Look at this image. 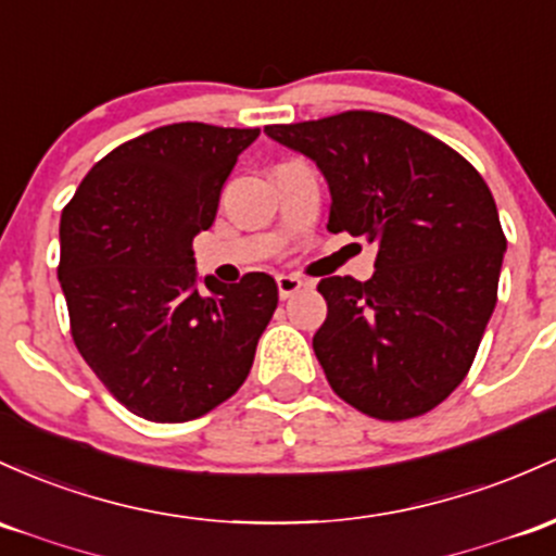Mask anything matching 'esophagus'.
Returning a JSON list of instances; mask_svg holds the SVG:
<instances>
[{"instance_id": "34e87169", "label": "esophagus", "mask_w": 556, "mask_h": 556, "mask_svg": "<svg viewBox=\"0 0 556 556\" xmlns=\"http://www.w3.org/2000/svg\"><path fill=\"white\" fill-rule=\"evenodd\" d=\"M308 282H303L301 277H295V274H279L277 277V288H279V298L282 301H288V298L295 295V292H301L306 288Z\"/></svg>"}]
</instances>
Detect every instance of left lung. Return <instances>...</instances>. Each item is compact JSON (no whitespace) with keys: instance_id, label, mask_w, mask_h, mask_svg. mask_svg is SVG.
<instances>
[{"instance_id":"8db88e82","label":"left lung","mask_w":556,"mask_h":556,"mask_svg":"<svg viewBox=\"0 0 556 556\" xmlns=\"http://www.w3.org/2000/svg\"><path fill=\"white\" fill-rule=\"evenodd\" d=\"M325 174L329 231L377 245L367 282L327 277L314 353L329 386L377 419H412L465 380L496 308L506 240L483 176L406 121L348 110L266 126Z\"/></svg>"}]
</instances>
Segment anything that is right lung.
Wrapping results in <instances>:
<instances>
[{
	"label": "right lung",
	"instance_id": "right-lung-1",
	"mask_svg": "<svg viewBox=\"0 0 556 556\" xmlns=\"http://www.w3.org/2000/svg\"><path fill=\"white\" fill-rule=\"evenodd\" d=\"M258 134L194 121L142 134L84 176L60 218L73 343L102 386L150 422H189L235 395L277 308L268 274L200 279L192 253Z\"/></svg>",
	"mask_w": 556,
	"mask_h": 556
}]
</instances>
